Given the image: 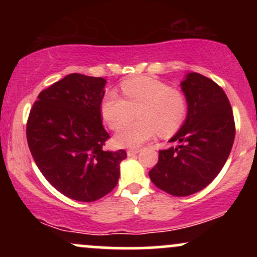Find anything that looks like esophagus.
<instances>
[{"label":"esophagus","instance_id":"34e87169","mask_svg":"<svg viewBox=\"0 0 257 257\" xmlns=\"http://www.w3.org/2000/svg\"><path fill=\"white\" fill-rule=\"evenodd\" d=\"M139 152H140V151H139V150L132 149V150H128V151H126V155H128V157H133V156L138 155Z\"/></svg>","mask_w":257,"mask_h":257}]
</instances>
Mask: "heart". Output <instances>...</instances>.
<instances>
[{
    "label": "heart",
    "mask_w": 257,
    "mask_h": 257,
    "mask_svg": "<svg viewBox=\"0 0 257 257\" xmlns=\"http://www.w3.org/2000/svg\"><path fill=\"white\" fill-rule=\"evenodd\" d=\"M124 98L114 91L104 96L100 106L102 118L112 129L134 118L138 111L140 120L128 123L116 133L114 144L125 149H137L156 134H175L184 124L188 104L185 94L166 82L153 77H139L120 85Z\"/></svg>",
    "instance_id": "1"
}]
</instances>
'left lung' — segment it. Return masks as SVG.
Instances as JSON below:
<instances>
[{"instance_id": "left-lung-1", "label": "left lung", "mask_w": 257, "mask_h": 257, "mask_svg": "<svg viewBox=\"0 0 257 257\" xmlns=\"http://www.w3.org/2000/svg\"><path fill=\"white\" fill-rule=\"evenodd\" d=\"M188 111L179 132L169 143L178 146L159 151L150 170L151 181L164 192L186 197L206 187L225 166L235 126L228 98L220 85L197 72L181 82Z\"/></svg>"}]
</instances>
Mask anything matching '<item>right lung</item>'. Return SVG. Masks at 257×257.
<instances>
[{
  "label": "right lung",
  "mask_w": 257,
  "mask_h": 257,
  "mask_svg": "<svg viewBox=\"0 0 257 257\" xmlns=\"http://www.w3.org/2000/svg\"><path fill=\"white\" fill-rule=\"evenodd\" d=\"M106 79L71 73L42 90L32 106L26 138L35 163L55 190L79 202L110 193L124 150L104 151L110 138L101 119Z\"/></svg>",
  "instance_id": "obj_1"
}]
</instances>
